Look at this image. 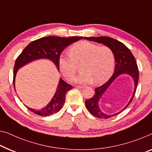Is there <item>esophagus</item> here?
Segmentation results:
<instances>
[{"mask_svg": "<svg viewBox=\"0 0 152 152\" xmlns=\"http://www.w3.org/2000/svg\"><path fill=\"white\" fill-rule=\"evenodd\" d=\"M76 88H83V86H75Z\"/></svg>", "mask_w": 152, "mask_h": 152, "instance_id": "esophagus-1", "label": "esophagus"}]
</instances>
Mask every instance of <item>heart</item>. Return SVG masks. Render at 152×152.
Masks as SVG:
<instances>
[{
    "label": "heart",
    "instance_id": "heart-1",
    "mask_svg": "<svg viewBox=\"0 0 152 152\" xmlns=\"http://www.w3.org/2000/svg\"><path fill=\"white\" fill-rule=\"evenodd\" d=\"M70 54H61L59 57L60 71L66 78L75 73V63L82 60L81 71L71 81L78 83H91L101 84L110 78L114 69V56L107 47H99L88 41H80L70 48Z\"/></svg>",
    "mask_w": 152,
    "mask_h": 152
}]
</instances>
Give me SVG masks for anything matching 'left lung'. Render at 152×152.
Segmentation results:
<instances>
[{"instance_id": "left-lung-1", "label": "left lung", "mask_w": 152, "mask_h": 152, "mask_svg": "<svg viewBox=\"0 0 152 152\" xmlns=\"http://www.w3.org/2000/svg\"><path fill=\"white\" fill-rule=\"evenodd\" d=\"M83 39L92 42H95L99 44H103V45L109 47L113 50L114 53V61H115V69H114L113 76L104 84L98 88H96L95 93H94V96L85 102L86 106L88 110L93 116L99 118H111L112 116L117 115V114L122 113L132 102L136 88H137L138 80V69L137 64H136L134 57L132 53L130 50L124 44L116 40L115 39L110 38V37L103 36L91 37V38L85 37ZM123 74H126L129 76L133 80L135 89H134L133 96L128 104L118 113L114 114H107L103 113L99 107V102L101 100L103 94L106 91L113 81Z\"/></svg>"}]
</instances>
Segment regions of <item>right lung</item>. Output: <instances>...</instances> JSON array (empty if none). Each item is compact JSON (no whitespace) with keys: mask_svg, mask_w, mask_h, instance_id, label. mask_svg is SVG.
<instances>
[{"mask_svg":"<svg viewBox=\"0 0 152 152\" xmlns=\"http://www.w3.org/2000/svg\"><path fill=\"white\" fill-rule=\"evenodd\" d=\"M83 38V37H61L47 36L33 41L28 45L21 54L18 57L14 68V86L18 71L31 61L38 60H49L51 61L59 71V57L64 49L71 44ZM72 88L71 85L65 82L62 79L60 81L56 88V91L50 102L42 109L36 110L25 106L32 113L42 116H47L57 113L61 109L64 104L66 94Z\"/></svg>","mask_w":152,"mask_h":152,"instance_id":"add662e5","label":"right lung"}]
</instances>
